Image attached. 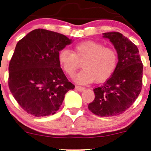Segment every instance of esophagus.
<instances>
[{"instance_id":"34e87169","label":"esophagus","mask_w":151,"mask_h":151,"mask_svg":"<svg viewBox=\"0 0 151 151\" xmlns=\"http://www.w3.org/2000/svg\"><path fill=\"white\" fill-rule=\"evenodd\" d=\"M75 88H76V90H77V91H80V92H81V91H84V90H85V88H83V87H81V86H76Z\"/></svg>"}]
</instances>
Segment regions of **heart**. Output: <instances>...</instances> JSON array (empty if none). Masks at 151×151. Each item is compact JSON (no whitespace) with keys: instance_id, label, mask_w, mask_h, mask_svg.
Returning <instances> with one entry per match:
<instances>
[{"instance_id":"1","label":"heart","mask_w":151,"mask_h":151,"mask_svg":"<svg viewBox=\"0 0 151 151\" xmlns=\"http://www.w3.org/2000/svg\"><path fill=\"white\" fill-rule=\"evenodd\" d=\"M58 61L65 73L74 77L83 63V70L75 77L79 84H88L95 81L102 83L107 80L116 70L118 56L110 47H104L95 41H85L77 44L72 52L64 49L58 54Z\"/></svg>"}]
</instances>
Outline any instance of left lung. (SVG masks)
I'll use <instances>...</instances> for the list:
<instances>
[{
    "label": "left lung",
    "mask_w": 151,
    "mask_h": 151,
    "mask_svg": "<svg viewBox=\"0 0 151 151\" xmlns=\"http://www.w3.org/2000/svg\"><path fill=\"white\" fill-rule=\"evenodd\" d=\"M103 35L115 47L118 63L110 78L93 89L95 99L88 109L98 116H115L129 109L140 93L143 65L137 47L126 36L118 32Z\"/></svg>",
    "instance_id": "left-lung-1"
}]
</instances>
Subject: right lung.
I'll return each instance as SVG.
<instances>
[{
    "label": "right lung",
    "mask_w": 151,
    "mask_h": 151,
    "mask_svg": "<svg viewBox=\"0 0 151 151\" xmlns=\"http://www.w3.org/2000/svg\"><path fill=\"white\" fill-rule=\"evenodd\" d=\"M71 39L56 32L36 29L17 44L9 66V87L19 106L36 117L54 115L74 85L58 61L59 51Z\"/></svg>",
    "instance_id": "right-lung-1"
}]
</instances>
